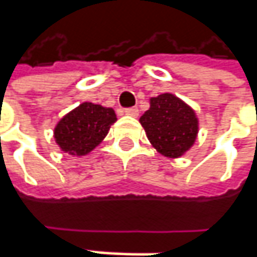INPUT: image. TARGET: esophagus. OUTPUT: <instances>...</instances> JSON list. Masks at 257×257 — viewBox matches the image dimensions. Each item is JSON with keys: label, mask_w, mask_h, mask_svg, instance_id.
Returning <instances> with one entry per match:
<instances>
[{"label": "esophagus", "mask_w": 257, "mask_h": 257, "mask_svg": "<svg viewBox=\"0 0 257 257\" xmlns=\"http://www.w3.org/2000/svg\"><path fill=\"white\" fill-rule=\"evenodd\" d=\"M123 112H125L126 115H129V116H138V115H139V109H138L137 106H134V108H126Z\"/></svg>", "instance_id": "esophagus-1"}]
</instances>
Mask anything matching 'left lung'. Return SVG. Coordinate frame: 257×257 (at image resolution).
I'll return each instance as SVG.
<instances>
[{
	"label": "left lung",
	"mask_w": 257,
	"mask_h": 257,
	"mask_svg": "<svg viewBox=\"0 0 257 257\" xmlns=\"http://www.w3.org/2000/svg\"><path fill=\"white\" fill-rule=\"evenodd\" d=\"M139 122L152 146L168 158H179L189 151L199 131L195 111L172 93L151 98V108Z\"/></svg>",
	"instance_id": "obj_1"
}]
</instances>
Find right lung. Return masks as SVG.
<instances>
[{
    "instance_id": "1",
    "label": "right lung",
    "mask_w": 257,
    "mask_h": 257,
    "mask_svg": "<svg viewBox=\"0 0 257 257\" xmlns=\"http://www.w3.org/2000/svg\"><path fill=\"white\" fill-rule=\"evenodd\" d=\"M115 120L112 108L84 102L58 122L54 138L64 152L84 156L101 144Z\"/></svg>"
}]
</instances>
